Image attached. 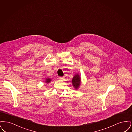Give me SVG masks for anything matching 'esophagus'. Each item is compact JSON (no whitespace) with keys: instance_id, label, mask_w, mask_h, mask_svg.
I'll use <instances>...</instances> for the list:
<instances>
[{"instance_id":"esophagus-1","label":"esophagus","mask_w":132,"mask_h":132,"mask_svg":"<svg viewBox=\"0 0 132 132\" xmlns=\"http://www.w3.org/2000/svg\"><path fill=\"white\" fill-rule=\"evenodd\" d=\"M59 79H60L61 80H64V79H65V78L63 77H59Z\"/></svg>"}]
</instances>
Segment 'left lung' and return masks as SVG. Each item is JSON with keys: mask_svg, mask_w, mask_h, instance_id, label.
I'll list each match as a JSON object with an SVG mask.
<instances>
[{"mask_svg": "<svg viewBox=\"0 0 132 132\" xmlns=\"http://www.w3.org/2000/svg\"><path fill=\"white\" fill-rule=\"evenodd\" d=\"M72 85L75 89H78L80 88L81 84V78L79 74H77L74 76L72 80Z\"/></svg>", "mask_w": 132, "mask_h": 132, "instance_id": "8db88e82", "label": "left lung"}]
</instances>
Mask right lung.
<instances>
[{
  "label": "right lung",
  "mask_w": 132,
  "mask_h": 132,
  "mask_svg": "<svg viewBox=\"0 0 132 132\" xmlns=\"http://www.w3.org/2000/svg\"><path fill=\"white\" fill-rule=\"evenodd\" d=\"M51 78H47L45 79V82L46 83V84H48L49 82H50L51 81Z\"/></svg>",
  "instance_id": "obj_1"
}]
</instances>
